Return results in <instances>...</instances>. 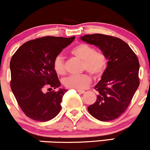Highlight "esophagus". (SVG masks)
<instances>
[{"instance_id":"34e87169","label":"esophagus","mask_w":150,"mask_h":150,"mask_svg":"<svg viewBox=\"0 0 150 150\" xmlns=\"http://www.w3.org/2000/svg\"><path fill=\"white\" fill-rule=\"evenodd\" d=\"M77 92H79V93L81 94L85 93V91H83V90H77Z\"/></svg>"}]
</instances>
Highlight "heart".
Segmentation results:
<instances>
[{
    "label": "heart",
    "instance_id": "b5f03b06",
    "mask_svg": "<svg viewBox=\"0 0 150 150\" xmlns=\"http://www.w3.org/2000/svg\"><path fill=\"white\" fill-rule=\"evenodd\" d=\"M71 53L83 61V69H86L91 74L98 77L101 76L105 70L108 64L106 55L100 52H96L93 47L86 43L76 45L71 50ZM54 69L58 75L65 74V65L62 55H58L54 59ZM91 82V78L88 74L71 75L64 81L67 87L83 90L86 88Z\"/></svg>",
    "mask_w": 150,
    "mask_h": 150
}]
</instances>
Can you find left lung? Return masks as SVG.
I'll use <instances>...</instances> for the list:
<instances>
[{
    "instance_id": "1",
    "label": "left lung",
    "mask_w": 150,
    "mask_h": 150,
    "mask_svg": "<svg viewBox=\"0 0 150 150\" xmlns=\"http://www.w3.org/2000/svg\"><path fill=\"white\" fill-rule=\"evenodd\" d=\"M106 55L108 65L94 86L97 100L88 107L89 113L100 121L117 118L125 111L139 84V63L127 43L112 36L93 34L80 38Z\"/></svg>"
}]
</instances>
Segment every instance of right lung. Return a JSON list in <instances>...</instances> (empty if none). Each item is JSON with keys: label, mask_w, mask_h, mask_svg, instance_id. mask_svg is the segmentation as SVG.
I'll return each mask as SVG.
<instances>
[{"label": "right lung", "mask_w": 150, "mask_h": 150, "mask_svg": "<svg viewBox=\"0 0 150 150\" xmlns=\"http://www.w3.org/2000/svg\"><path fill=\"white\" fill-rule=\"evenodd\" d=\"M74 39L53 36L35 39L23 44L12 57L11 90L30 118L45 122L59 112L62 98L68 90L45 92V88L52 90L61 86L54 69V61Z\"/></svg>", "instance_id": "add662e5"}]
</instances>
